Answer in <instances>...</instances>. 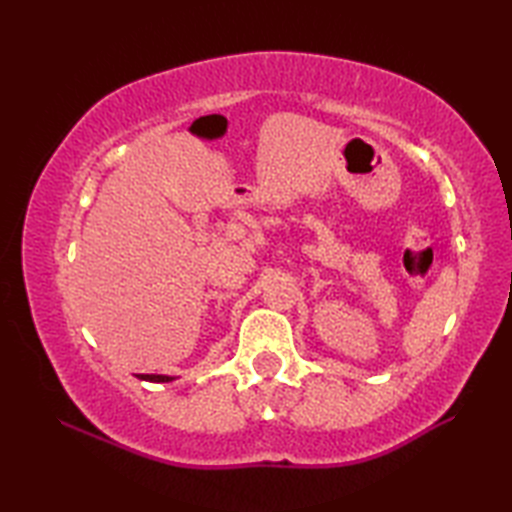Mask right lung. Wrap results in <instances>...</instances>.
<instances>
[{"label": "right lung", "mask_w": 512, "mask_h": 512, "mask_svg": "<svg viewBox=\"0 0 512 512\" xmlns=\"http://www.w3.org/2000/svg\"><path fill=\"white\" fill-rule=\"evenodd\" d=\"M140 378L149 380V383H169V380H173L171 376H162V374H140Z\"/></svg>", "instance_id": "add662e5"}]
</instances>
